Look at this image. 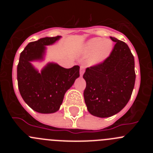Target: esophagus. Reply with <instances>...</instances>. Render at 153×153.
Wrapping results in <instances>:
<instances>
[{
    "label": "esophagus",
    "mask_w": 153,
    "mask_h": 153,
    "mask_svg": "<svg viewBox=\"0 0 153 153\" xmlns=\"http://www.w3.org/2000/svg\"><path fill=\"white\" fill-rule=\"evenodd\" d=\"M85 72V67L83 65H81L80 66V70H79V73H80V76H83V74Z\"/></svg>",
    "instance_id": "obj_1"
}]
</instances>
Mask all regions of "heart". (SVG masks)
Wrapping results in <instances>:
<instances>
[{"label": "heart", "instance_id": "obj_1", "mask_svg": "<svg viewBox=\"0 0 153 153\" xmlns=\"http://www.w3.org/2000/svg\"><path fill=\"white\" fill-rule=\"evenodd\" d=\"M113 50V43L110 40L102 38L90 39L84 45V51L87 53H92L90 62L98 63L104 60L110 54Z\"/></svg>", "mask_w": 153, "mask_h": 153}]
</instances>
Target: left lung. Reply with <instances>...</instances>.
Wrapping results in <instances>:
<instances>
[{
    "mask_svg": "<svg viewBox=\"0 0 153 153\" xmlns=\"http://www.w3.org/2000/svg\"><path fill=\"white\" fill-rule=\"evenodd\" d=\"M116 42L109 56L86 69L83 97L89 113L105 118L118 113L129 102L136 80L134 56L125 42Z\"/></svg>",
    "mask_w": 153,
    "mask_h": 153,
    "instance_id": "left-lung-1",
    "label": "left lung"
}]
</instances>
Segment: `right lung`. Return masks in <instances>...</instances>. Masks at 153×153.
I'll use <instances>...</instances> for the list:
<instances>
[{
	"instance_id": "right-lung-1",
	"label": "right lung",
	"mask_w": 153,
	"mask_h": 153,
	"mask_svg": "<svg viewBox=\"0 0 153 153\" xmlns=\"http://www.w3.org/2000/svg\"><path fill=\"white\" fill-rule=\"evenodd\" d=\"M60 36L44 37L30 42L21 53L17 65V83L23 100L40 113H53L60 109L63 97L79 76V67L65 69L49 63L38 73L30 61L43 58L45 46L53 44Z\"/></svg>"
}]
</instances>
